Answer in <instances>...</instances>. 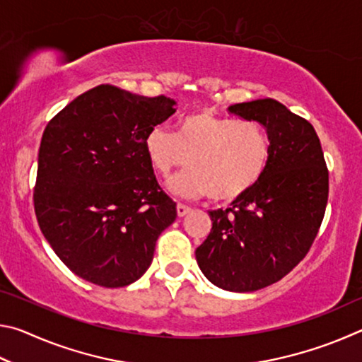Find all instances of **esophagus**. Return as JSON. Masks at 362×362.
I'll return each instance as SVG.
<instances>
[{
    "label": "esophagus",
    "mask_w": 362,
    "mask_h": 362,
    "mask_svg": "<svg viewBox=\"0 0 362 362\" xmlns=\"http://www.w3.org/2000/svg\"><path fill=\"white\" fill-rule=\"evenodd\" d=\"M189 211H192V207H188L187 204H182V203L177 204V216L179 217H185Z\"/></svg>",
    "instance_id": "esophagus-1"
}]
</instances>
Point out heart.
I'll use <instances>...</instances> for the list:
<instances>
[{
  "instance_id": "b5f03b06",
  "label": "heart",
  "mask_w": 362,
  "mask_h": 362,
  "mask_svg": "<svg viewBox=\"0 0 362 362\" xmlns=\"http://www.w3.org/2000/svg\"><path fill=\"white\" fill-rule=\"evenodd\" d=\"M145 150L161 175L192 164L168 187L179 196L209 194L233 201L249 193L265 173L269 158L267 132L255 121H236L209 112L192 113L177 122V131L155 126L146 134Z\"/></svg>"
}]
</instances>
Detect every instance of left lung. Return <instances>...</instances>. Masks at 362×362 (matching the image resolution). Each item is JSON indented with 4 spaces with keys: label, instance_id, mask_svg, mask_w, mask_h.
Returning a JSON list of instances; mask_svg holds the SVG:
<instances>
[{
    "label": "left lung",
    "instance_id": "8db88e82",
    "mask_svg": "<svg viewBox=\"0 0 362 362\" xmlns=\"http://www.w3.org/2000/svg\"><path fill=\"white\" fill-rule=\"evenodd\" d=\"M228 112L265 127L268 164L231 207L209 211L212 230L194 254L212 284L254 292L284 278L310 250L326 212L329 173L315 127L283 103L259 99Z\"/></svg>",
    "mask_w": 362,
    "mask_h": 362
}]
</instances>
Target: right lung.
<instances>
[{"label": "right lung", "instance_id": "obj_1", "mask_svg": "<svg viewBox=\"0 0 362 362\" xmlns=\"http://www.w3.org/2000/svg\"><path fill=\"white\" fill-rule=\"evenodd\" d=\"M169 97L100 84L47 122L33 193L41 233L76 276L124 287L148 269L156 240L177 217L145 150L175 113Z\"/></svg>", "mask_w": 362, "mask_h": 362}]
</instances>
